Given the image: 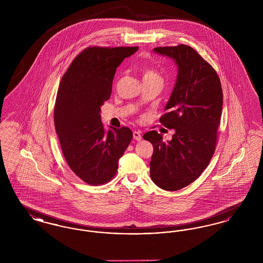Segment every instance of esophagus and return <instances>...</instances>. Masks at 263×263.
Returning <instances> with one entry per match:
<instances>
[{"label": "esophagus", "instance_id": "1", "mask_svg": "<svg viewBox=\"0 0 263 263\" xmlns=\"http://www.w3.org/2000/svg\"><path fill=\"white\" fill-rule=\"evenodd\" d=\"M133 138H134L136 141H141V140H142L141 132H140V131H134V132H133Z\"/></svg>", "mask_w": 263, "mask_h": 263}]
</instances>
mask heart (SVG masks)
<instances>
[{
    "instance_id": "1",
    "label": "heart",
    "mask_w": 263,
    "mask_h": 263,
    "mask_svg": "<svg viewBox=\"0 0 263 263\" xmlns=\"http://www.w3.org/2000/svg\"><path fill=\"white\" fill-rule=\"evenodd\" d=\"M141 72L143 75V80H153V79H161L159 74L150 67L141 68Z\"/></svg>"
}]
</instances>
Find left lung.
Instances as JSON below:
<instances>
[{
  "instance_id": "left-lung-1",
  "label": "left lung",
  "mask_w": 263,
  "mask_h": 263,
  "mask_svg": "<svg viewBox=\"0 0 263 263\" xmlns=\"http://www.w3.org/2000/svg\"><path fill=\"white\" fill-rule=\"evenodd\" d=\"M154 51L174 59L177 65L175 88L160 118L164 127L175 132L167 142L157 131H149L143 138L154 147L152 180L162 189L175 191L196 180L212 159L223 91L214 68L192 47L179 44Z\"/></svg>"
}]
</instances>
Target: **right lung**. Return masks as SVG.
Returning a JSON list of instances; mask_svg holds the SVG:
<instances>
[{
  "instance_id": "obj_1",
  "label": "right lung",
  "mask_w": 263,
  "mask_h": 263,
  "mask_svg": "<svg viewBox=\"0 0 263 263\" xmlns=\"http://www.w3.org/2000/svg\"><path fill=\"white\" fill-rule=\"evenodd\" d=\"M138 47H88L65 72L54 107V124L65 160L90 185L108 182L133 133L128 127L104 130L100 107L109 100L116 68Z\"/></svg>"
}]
</instances>
